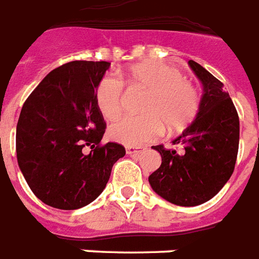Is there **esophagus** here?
Returning <instances> with one entry per match:
<instances>
[{"label": "esophagus", "instance_id": "1", "mask_svg": "<svg viewBox=\"0 0 259 259\" xmlns=\"http://www.w3.org/2000/svg\"><path fill=\"white\" fill-rule=\"evenodd\" d=\"M144 150H146L144 147H132V146H128L127 148H125V151H127L128 155H139V154H142Z\"/></svg>", "mask_w": 259, "mask_h": 259}]
</instances>
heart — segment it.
I'll return each mask as SVG.
<instances>
[{
	"instance_id": "obj_1",
	"label": "heart",
	"mask_w": 259,
	"mask_h": 259,
	"mask_svg": "<svg viewBox=\"0 0 259 259\" xmlns=\"http://www.w3.org/2000/svg\"><path fill=\"white\" fill-rule=\"evenodd\" d=\"M119 77L107 73L96 87V105L107 120L116 119L123 111V82L147 95L142 103L144 115L120 117L109 127V138L115 142L140 146L160 135L163 124L169 131H181L198 115L199 91L178 68L147 61L128 67Z\"/></svg>"
}]
</instances>
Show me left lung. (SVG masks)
<instances>
[{"instance_id": "left-lung-1", "label": "left lung", "mask_w": 259, "mask_h": 259, "mask_svg": "<svg viewBox=\"0 0 259 259\" xmlns=\"http://www.w3.org/2000/svg\"><path fill=\"white\" fill-rule=\"evenodd\" d=\"M190 67L204 87L199 112L172 144L152 148L162 164L148 181L158 195L178 206H198L221 191L234 171L239 146V117L223 84L195 61Z\"/></svg>"}]
</instances>
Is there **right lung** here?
Segmentation results:
<instances>
[{"label":"right lung","mask_w":259,"mask_h":259,"mask_svg":"<svg viewBox=\"0 0 259 259\" xmlns=\"http://www.w3.org/2000/svg\"><path fill=\"white\" fill-rule=\"evenodd\" d=\"M109 65L84 60L63 64L22 105L16 136L18 165L33 194L51 207L76 210L94 202L112 165L125 155L119 143H101L107 124L95 94Z\"/></svg>","instance_id":"right-lung-1"}]
</instances>
